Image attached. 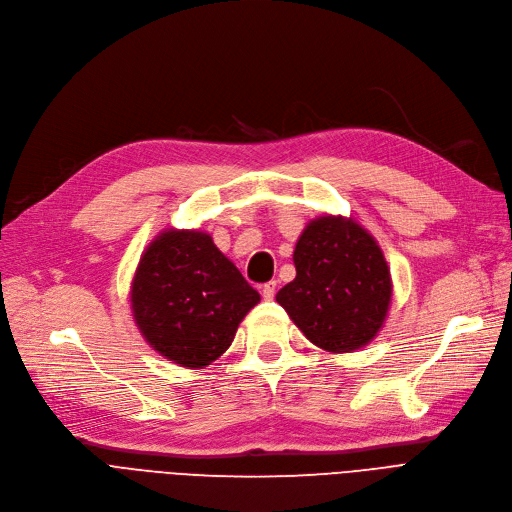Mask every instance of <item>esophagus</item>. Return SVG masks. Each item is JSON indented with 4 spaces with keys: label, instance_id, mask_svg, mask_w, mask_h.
Here are the masks:
<instances>
[{
    "label": "esophagus",
    "instance_id": "34e87169",
    "mask_svg": "<svg viewBox=\"0 0 512 512\" xmlns=\"http://www.w3.org/2000/svg\"><path fill=\"white\" fill-rule=\"evenodd\" d=\"M276 285H278L276 280H270V282H266V285L261 287L263 299H266V301H272V299H274V295H276Z\"/></svg>",
    "mask_w": 512,
    "mask_h": 512
}]
</instances>
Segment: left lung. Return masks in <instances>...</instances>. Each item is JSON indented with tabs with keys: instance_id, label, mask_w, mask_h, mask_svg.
<instances>
[{
	"instance_id": "left-lung-1",
	"label": "left lung",
	"mask_w": 512,
	"mask_h": 512,
	"mask_svg": "<svg viewBox=\"0 0 512 512\" xmlns=\"http://www.w3.org/2000/svg\"><path fill=\"white\" fill-rule=\"evenodd\" d=\"M297 276L276 295L310 342L327 352L367 346L382 329L392 299L380 244L354 219L310 221L295 244Z\"/></svg>"
}]
</instances>
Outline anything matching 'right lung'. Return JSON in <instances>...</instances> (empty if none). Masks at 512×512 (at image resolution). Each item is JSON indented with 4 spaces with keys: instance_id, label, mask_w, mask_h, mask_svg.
Segmentation results:
<instances>
[{
    "instance_id": "1",
    "label": "right lung",
    "mask_w": 512,
    "mask_h": 512,
    "mask_svg": "<svg viewBox=\"0 0 512 512\" xmlns=\"http://www.w3.org/2000/svg\"><path fill=\"white\" fill-rule=\"evenodd\" d=\"M259 299L213 238L198 230L162 232L141 255L130 291L147 344L189 369L217 361Z\"/></svg>"
}]
</instances>
